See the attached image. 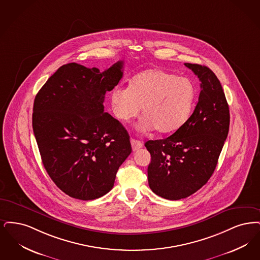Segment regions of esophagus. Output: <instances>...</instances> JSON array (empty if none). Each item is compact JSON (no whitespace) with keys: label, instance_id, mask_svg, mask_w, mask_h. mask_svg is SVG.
<instances>
[{"label":"esophagus","instance_id":"1","mask_svg":"<svg viewBox=\"0 0 260 260\" xmlns=\"http://www.w3.org/2000/svg\"><path fill=\"white\" fill-rule=\"evenodd\" d=\"M131 146H132L133 151H136V150L143 147V143L138 141V140H135V139H131Z\"/></svg>","mask_w":260,"mask_h":260}]
</instances>
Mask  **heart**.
Listing matches in <instances>:
<instances>
[{"label": "heart", "instance_id": "b5f03b06", "mask_svg": "<svg viewBox=\"0 0 260 260\" xmlns=\"http://www.w3.org/2000/svg\"><path fill=\"white\" fill-rule=\"evenodd\" d=\"M195 99L189 79L163 70H148L131 80L129 87L116 86L111 95L114 116L120 121L135 117L142 107L140 128L167 134L187 120Z\"/></svg>", "mask_w": 260, "mask_h": 260}]
</instances>
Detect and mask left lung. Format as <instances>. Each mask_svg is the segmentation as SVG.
<instances>
[{"label": "left lung", "mask_w": 260, "mask_h": 260, "mask_svg": "<svg viewBox=\"0 0 260 260\" xmlns=\"http://www.w3.org/2000/svg\"><path fill=\"white\" fill-rule=\"evenodd\" d=\"M184 65L201 82L193 113L173 135L145 144L151 156L147 168L149 187L168 200L186 198L207 183L229 131L228 104L214 72L198 64Z\"/></svg>", "instance_id": "1"}]
</instances>
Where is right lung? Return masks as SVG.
Segmentation results:
<instances>
[{
    "label": "right lung",
    "mask_w": 260,
    "mask_h": 260,
    "mask_svg": "<svg viewBox=\"0 0 260 260\" xmlns=\"http://www.w3.org/2000/svg\"><path fill=\"white\" fill-rule=\"evenodd\" d=\"M122 68L123 61L103 73L69 63L36 95L33 130L43 164L57 187L73 198L88 201L107 194L132 151L128 132L103 105Z\"/></svg>",
    "instance_id": "right-lung-1"
}]
</instances>
